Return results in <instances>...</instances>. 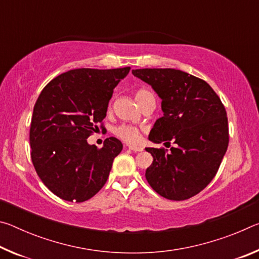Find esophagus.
<instances>
[{"mask_svg": "<svg viewBox=\"0 0 259 259\" xmlns=\"http://www.w3.org/2000/svg\"><path fill=\"white\" fill-rule=\"evenodd\" d=\"M129 150L134 151V152H142L143 147H140V146H129Z\"/></svg>", "mask_w": 259, "mask_h": 259, "instance_id": "1", "label": "esophagus"}]
</instances>
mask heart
<instances>
[{
	"mask_svg": "<svg viewBox=\"0 0 259 259\" xmlns=\"http://www.w3.org/2000/svg\"><path fill=\"white\" fill-rule=\"evenodd\" d=\"M148 94L150 93H148L147 90L137 91V94H136V100H137V103ZM115 133L122 140H124V142H126V143L136 144V143L140 142V133L137 128H135V126H131L128 124L120 125L119 128H116Z\"/></svg>",
	"mask_w": 259,
	"mask_h": 259,
	"instance_id": "1",
	"label": "heart"
}]
</instances>
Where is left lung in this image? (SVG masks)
<instances>
[{"label":"left lung","instance_id":"8db88e82","mask_svg":"<svg viewBox=\"0 0 259 259\" xmlns=\"http://www.w3.org/2000/svg\"><path fill=\"white\" fill-rule=\"evenodd\" d=\"M133 74L162 99L163 116L156 120L148 139L176 144L169 152L146 148L153 156L147 182L165 199H190L216 176L229 146L224 105L207 82L179 69L143 68Z\"/></svg>","mask_w":259,"mask_h":259}]
</instances>
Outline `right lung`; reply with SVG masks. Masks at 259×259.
Listing matches in <instances>:
<instances>
[{
	"label": "right lung",
	"instance_id": "1",
	"mask_svg": "<svg viewBox=\"0 0 259 259\" xmlns=\"http://www.w3.org/2000/svg\"><path fill=\"white\" fill-rule=\"evenodd\" d=\"M129 71L71 69L41 91L30 122V157L38 177L58 198L83 202L106 183L123 145L109 137L97 148L87 138L99 130L114 88Z\"/></svg>",
	"mask_w": 259,
	"mask_h": 259
}]
</instances>
